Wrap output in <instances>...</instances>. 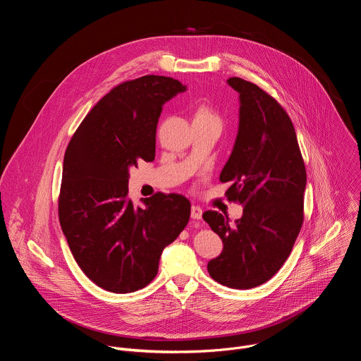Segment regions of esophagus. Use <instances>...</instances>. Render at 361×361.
Instances as JSON below:
<instances>
[{"instance_id":"34e87169","label":"esophagus","mask_w":361,"mask_h":361,"mask_svg":"<svg viewBox=\"0 0 361 361\" xmlns=\"http://www.w3.org/2000/svg\"><path fill=\"white\" fill-rule=\"evenodd\" d=\"M201 217H202V209H200L198 205H192V207H191V219L201 220Z\"/></svg>"}]
</instances>
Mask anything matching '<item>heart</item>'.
<instances>
[{
	"label": "heart",
	"instance_id": "obj_1",
	"mask_svg": "<svg viewBox=\"0 0 361 361\" xmlns=\"http://www.w3.org/2000/svg\"><path fill=\"white\" fill-rule=\"evenodd\" d=\"M195 121H219V116L207 106H200L195 110V116H194Z\"/></svg>",
	"mask_w": 361,
	"mask_h": 361
}]
</instances>
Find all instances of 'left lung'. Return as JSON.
I'll return each instance as SVG.
<instances>
[{
	"label": "left lung",
	"mask_w": 361,
	"mask_h": 361,
	"mask_svg": "<svg viewBox=\"0 0 361 361\" xmlns=\"http://www.w3.org/2000/svg\"><path fill=\"white\" fill-rule=\"evenodd\" d=\"M227 84L238 92V133L221 174L226 195L244 205L241 219L205 212L223 251L210 260V276L230 288L269 281L284 264L302 224L307 183L294 126L279 102L259 85L238 77Z\"/></svg>",
	"instance_id": "left-lung-1"
}]
</instances>
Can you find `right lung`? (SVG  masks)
<instances>
[{
	"instance_id": "right-lung-1",
	"label": "right lung",
	"mask_w": 361,
	"mask_h": 361,
	"mask_svg": "<svg viewBox=\"0 0 361 361\" xmlns=\"http://www.w3.org/2000/svg\"><path fill=\"white\" fill-rule=\"evenodd\" d=\"M187 90L178 80L144 75L102 97L64 156L59 217L84 274L111 293H133L157 276L163 250L190 220V201L157 192L134 205L130 169L156 157L163 106Z\"/></svg>"
}]
</instances>
